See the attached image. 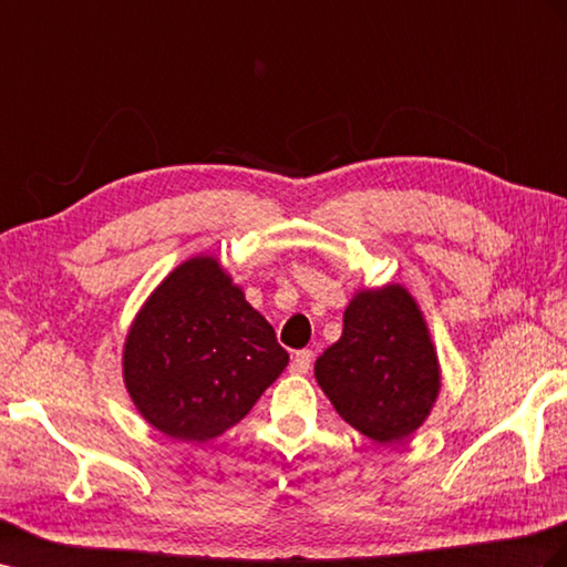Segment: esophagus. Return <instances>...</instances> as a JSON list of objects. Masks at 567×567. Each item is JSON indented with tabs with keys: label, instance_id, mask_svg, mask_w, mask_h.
Wrapping results in <instances>:
<instances>
[{
	"label": "esophagus",
	"instance_id": "obj_1",
	"mask_svg": "<svg viewBox=\"0 0 567 567\" xmlns=\"http://www.w3.org/2000/svg\"><path fill=\"white\" fill-rule=\"evenodd\" d=\"M312 364V353L310 350H298V353L293 355V360H290V372L293 374H308Z\"/></svg>",
	"mask_w": 567,
	"mask_h": 567
}]
</instances>
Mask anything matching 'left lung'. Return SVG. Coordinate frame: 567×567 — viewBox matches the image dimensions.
<instances>
[{"label": "left lung", "instance_id": "left-lung-1", "mask_svg": "<svg viewBox=\"0 0 567 567\" xmlns=\"http://www.w3.org/2000/svg\"><path fill=\"white\" fill-rule=\"evenodd\" d=\"M336 412L377 443L408 439L430 415L441 377L430 331L401 286L362 290L343 333L315 362Z\"/></svg>", "mask_w": 567, "mask_h": 567}]
</instances>
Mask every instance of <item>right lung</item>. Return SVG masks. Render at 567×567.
<instances>
[{
  "mask_svg": "<svg viewBox=\"0 0 567 567\" xmlns=\"http://www.w3.org/2000/svg\"><path fill=\"white\" fill-rule=\"evenodd\" d=\"M288 364L269 321L212 257L176 267L124 348V379L141 415L166 436L203 443L248 415Z\"/></svg>",
  "mask_w": 567,
  "mask_h": 567,
  "instance_id": "add662e5",
  "label": "right lung"
}]
</instances>
